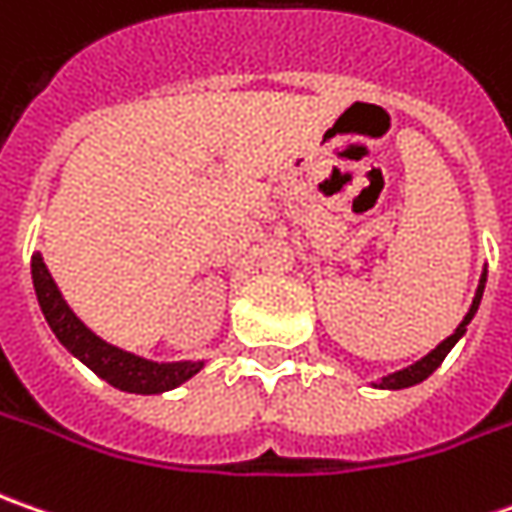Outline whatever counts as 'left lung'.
I'll return each mask as SVG.
<instances>
[{"label":"left lung","instance_id":"1","mask_svg":"<svg viewBox=\"0 0 512 512\" xmlns=\"http://www.w3.org/2000/svg\"><path fill=\"white\" fill-rule=\"evenodd\" d=\"M485 283H487V266L482 269V277H479V286H476V294H473V303H470V309L462 317V323L453 328V334L445 337L442 343L436 345L433 351H428L422 360L411 362L408 368H399L394 374H388V377L377 379V382H371L374 388H385V391H399V388H411V385H419L422 379H428L442 365V360L450 354V348L459 343L462 337H465L467 326H470V320L476 317V311H479V303H482V294H485Z\"/></svg>","mask_w":512,"mask_h":512}]
</instances>
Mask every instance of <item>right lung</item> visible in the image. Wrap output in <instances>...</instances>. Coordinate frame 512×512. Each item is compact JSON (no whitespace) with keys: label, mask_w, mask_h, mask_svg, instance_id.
<instances>
[{"label":"right lung","mask_w":512,"mask_h":512,"mask_svg":"<svg viewBox=\"0 0 512 512\" xmlns=\"http://www.w3.org/2000/svg\"><path fill=\"white\" fill-rule=\"evenodd\" d=\"M30 274H33V289H36L39 309L45 314L50 331L56 334V340L76 360L84 362L96 377L110 382L118 391L164 394V391L184 385L186 379L195 377L206 365V360H150V357H141V354H133L127 348L107 343L104 337H98L96 331L81 320L76 311L70 309L62 289L56 286L53 274L45 266L42 252H36L30 260Z\"/></svg>","instance_id":"right-lung-1"}]
</instances>
